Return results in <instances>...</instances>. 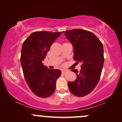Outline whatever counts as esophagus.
I'll use <instances>...</instances> for the list:
<instances>
[{
	"label": "esophagus",
	"mask_w": 122,
	"mask_h": 122,
	"mask_svg": "<svg viewBox=\"0 0 122 122\" xmlns=\"http://www.w3.org/2000/svg\"><path fill=\"white\" fill-rule=\"evenodd\" d=\"M61 72H62V73H65L67 72V70L64 69H62V70H61Z\"/></svg>",
	"instance_id": "1"
}]
</instances>
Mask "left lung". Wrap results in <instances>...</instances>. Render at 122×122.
Masks as SVG:
<instances>
[{"mask_svg": "<svg viewBox=\"0 0 122 122\" xmlns=\"http://www.w3.org/2000/svg\"><path fill=\"white\" fill-rule=\"evenodd\" d=\"M66 38L73 47V58L82 63L81 69H72L76 75L68 82L71 93L78 97L89 94L97 84L104 64L103 45L93 33L82 29L65 31Z\"/></svg>", "mask_w": 122, "mask_h": 122, "instance_id": "8db88e82", "label": "left lung"}]
</instances>
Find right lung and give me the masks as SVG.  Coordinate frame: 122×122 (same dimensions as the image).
Returning a JSON list of instances; mask_svg holds the SVG:
<instances>
[{
    "label": "right lung",
    "instance_id": "obj_1",
    "mask_svg": "<svg viewBox=\"0 0 122 122\" xmlns=\"http://www.w3.org/2000/svg\"><path fill=\"white\" fill-rule=\"evenodd\" d=\"M61 34L62 32H34L22 45L20 63L25 80L31 91L40 97L53 94L61 74L60 70L49 69L42 64L53 42Z\"/></svg>",
    "mask_w": 122,
    "mask_h": 122
}]
</instances>
